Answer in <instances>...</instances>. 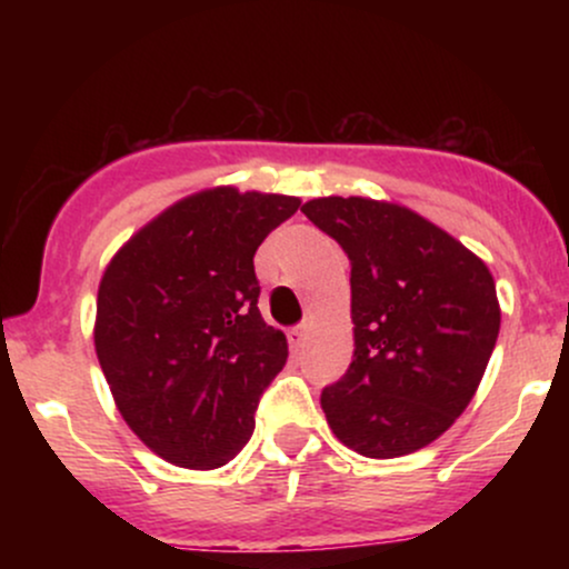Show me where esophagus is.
I'll return each instance as SVG.
<instances>
[{
    "label": "esophagus",
    "mask_w": 569,
    "mask_h": 569,
    "mask_svg": "<svg viewBox=\"0 0 569 569\" xmlns=\"http://www.w3.org/2000/svg\"><path fill=\"white\" fill-rule=\"evenodd\" d=\"M310 329H312V321H302L299 326H293V329L289 331L291 348H302V345L307 342V337H310Z\"/></svg>",
    "instance_id": "obj_1"
}]
</instances>
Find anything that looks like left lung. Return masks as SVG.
<instances>
[{
  "instance_id": "8db88e82",
  "label": "left lung",
  "mask_w": 569,
  "mask_h": 569,
  "mask_svg": "<svg viewBox=\"0 0 569 569\" xmlns=\"http://www.w3.org/2000/svg\"><path fill=\"white\" fill-rule=\"evenodd\" d=\"M302 213L348 253L352 361L321 393L345 447L411 455L452 428L479 390L500 331L489 267L407 206L316 198Z\"/></svg>"
}]
</instances>
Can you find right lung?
Returning <instances> with one entry per match:
<instances>
[{"instance_id": "1", "label": "right lung", "mask_w": 569, "mask_h": 569, "mask_svg": "<svg viewBox=\"0 0 569 569\" xmlns=\"http://www.w3.org/2000/svg\"><path fill=\"white\" fill-rule=\"evenodd\" d=\"M299 206L200 189L130 234L103 270L98 363L128 428L171 466L213 471L251 439L259 396L289 358L257 307L253 253Z\"/></svg>"}]
</instances>
